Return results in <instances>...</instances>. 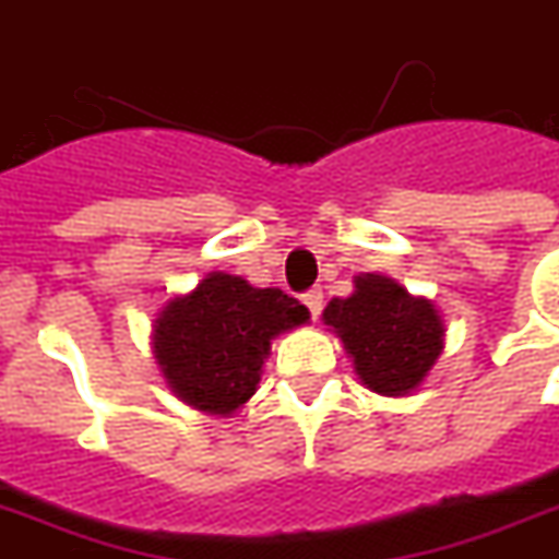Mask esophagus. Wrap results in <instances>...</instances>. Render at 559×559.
<instances>
[{"label": "esophagus", "instance_id": "1", "mask_svg": "<svg viewBox=\"0 0 559 559\" xmlns=\"http://www.w3.org/2000/svg\"><path fill=\"white\" fill-rule=\"evenodd\" d=\"M302 306L311 311V318H318L320 309H323V292L320 288H309V292L302 294Z\"/></svg>", "mask_w": 559, "mask_h": 559}]
</instances>
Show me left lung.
I'll list each match as a JSON object with an SVG mask.
<instances>
[{"label":"left lung","instance_id":"8db88e82","mask_svg":"<svg viewBox=\"0 0 559 559\" xmlns=\"http://www.w3.org/2000/svg\"><path fill=\"white\" fill-rule=\"evenodd\" d=\"M323 320L344 341L358 379L376 393L414 391L443 353V323L435 306L411 297L388 276H358L356 292L329 302Z\"/></svg>","mask_w":559,"mask_h":559}]
</instances>
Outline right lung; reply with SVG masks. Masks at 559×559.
<instances>
[{"label": "right lung", "instance_id": "add662e5", "mask_svg": "<svg viewBox=\"0 0 559 559\" xmlns=\"http://www.w3.org/2000/svg\"><path fill=\"white\" fill-rule=\"evenodd\" d=\"M309 320V309L280 288L210 274L175 297L154 323V356L183 402L233 414L253 396L271 338Z\"/></svg>", "mask_w": 559, "mask_h": 559}]
</instances>
